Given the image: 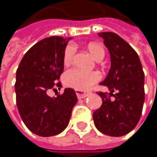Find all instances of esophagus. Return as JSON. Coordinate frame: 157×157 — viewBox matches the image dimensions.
<instances>
[{"label":"esophagus","mask_w":157,"mask_h":157,"mask_svg":"<svg viewBox=\"0 0 157 157\" xmlns=\"http://www.w3.org/2000/svg\"><path fill=\"white\" fill-rule=\"evenodd\" d=\"M89 94H90L89 93H85V92H82V91H79V90H76V95H77L78 99L85 98V97H87Z\"/></svg>","instance_id":"esophagus-1"}]
</instances>
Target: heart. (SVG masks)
<instances>
[{
    "instance_id": "1",
    "label": "heart",
    "mask_w": 157,
    "mask_h": 157,
    "mask_svg": "<svg viewBox=\"0 0 157 157\" xmlns=\"http://www.w3.org/2000/svg\"><path fill=\"white\" fill-rule=\"evenodd\" d=\"M87 50L95 61H101L105 56V50L97 43H90L87 44ZM75 55V48L67 46L63 54V64L68 66L73 62ZM100 80V75L96 72L86 73L77 69L67 71L63 75L64 84L68 87L79 91H85L90 89L96 82Z\"/></svg>"
}]
</instances>
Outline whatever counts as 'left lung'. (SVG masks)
<instances>
[{"label": "left lung", "instance_id": "1", "mask_svg": "<svg viewBox=\"0 0 157 157\" xmlns=\"http://www.w3.org/2000/svg\"><path fill=\"white\" fill-rule=\"evenodd\" d=\"M108 49L111 67L101 84L107 86L110 95L99 92L103 100L99 109L93 113L96 128L110 136H123L138 124L144 102V74L136 52L118 34L99 33ZM115 90L117 94L113 95Z\"/></svg>", "mask_w": 157, "mask_h": 157}]
</instances>
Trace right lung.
<instances>
[{
  "label": "right lung",
  "mask_w": 157,
  "mask_h": 157,
  "mask_svg": "<svg viewBox=\"0 0 157 157\" xmlns=\"http://www.w3.org/2000/svg\"><path fill=\"white\" fill-rule=\"evenodd\" d=\"M72 38L52 36L35 44L22 57L16 72V104L19 113L33 134L47 137L62 133L68 125L77 103L74 89L50 97L47 92L63 72V54Z\"/></svg>",
  "instance_id": "add662e5"
}]
</instances>
